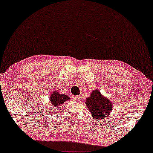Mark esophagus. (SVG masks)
Wrapping results in <instances>:
<instances>
[{"instance_id":"esophagus-1","label":"esophagus","mask_w":153,"mask_h":153,"mask_svg":"<svg viewBox=\"0 0 153 153\" xmlns=\"http://www.w3.org/2000/svg\"><path fill=\"white\" fill-rule=\"evenodd\" d=\"M74 99L76 102H78V101H79V100H80V97H79V96H75L74 97Z\"/></svg>"}]
</instances>
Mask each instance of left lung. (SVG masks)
I'll return each mask as SVG.
<instances>
[{"instance_id":"obj_1","label":"left lung","mask_w":153,"mask_h":153,"mask_svg":"<svg viewBox=\"0 0 153 153\" xmlns=\"http://www.w3.org/2000/svg\"><path fill=\"white\" fill-rule=\"evenodd\" d=\"M86 105L91 115L96 120H103L112 111L113 104L110 100L102 96L98 90L93 91L86 99Z\"/></svg>"}]
</instances>
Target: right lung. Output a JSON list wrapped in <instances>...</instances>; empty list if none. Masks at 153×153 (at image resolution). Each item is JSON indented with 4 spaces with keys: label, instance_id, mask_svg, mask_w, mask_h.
Wrapping results in <instances>:
<instances>
[{
    "label": "right lung",
    "instance_id": "right-lung-1",
    "mask_svg": "<svg viewBox=\"0 0 153 153\" xmlns=\"http://www.w3.org/2000/svg\"><path fill=\"white\" fill-rule=\"evenodd\" d=\"M69 99V97H68V95H67L60 94L58 91H53L49 99V104L50 106H51L50 110H53V108H58L63 103H65V101H67Z\"/></svg>",
    "mask_w": 153,
    "mask_h": 153
}]
</instances>
